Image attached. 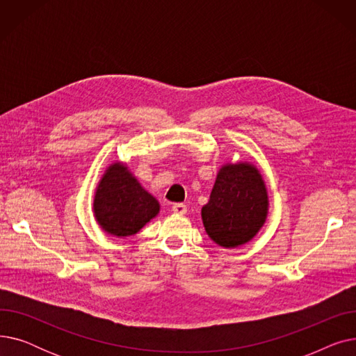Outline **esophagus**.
Instances as JSON below:
<instances>
[{
    "label": "esophagus",
    "mask_w": 356,
    "mask_h": 356,
    "mask_svg": "<svg viewBox=\"0 0 356 356\" xmlns=\"http://www.w3.org/2000/svg\"><path fill=\"white\" fill-rule=\"evenodd\" d=\"M172 211L176 213V215H184L186 212H188V207H186L184 203H175L172 207Z\"/></svg>",
    "instance_id": "34e87169"
}]
</instances>
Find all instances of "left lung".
I'll use <instances>...</instances> for the list:
<instances>
[{
	"label": "left lung",
	"mask_w": 356,
	"mask_h": 356,
	"mask_svg": "<svg viewBox=\"0 0 356 356\" xmlns=\"http://www.w3.org/2000/svg\"><path fill=\"white\" fill-rule=\"evenodd\" d=\"M268 192L263 175L250 161H228L219 167L202 222L208 236L222 248L247 244L264 227Z\"/></svg>",
	"instance_id": "obj_1"
}]
</instances>
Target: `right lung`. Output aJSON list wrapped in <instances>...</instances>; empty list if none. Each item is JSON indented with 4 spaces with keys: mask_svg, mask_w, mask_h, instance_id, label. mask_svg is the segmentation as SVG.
Returning <instances> with one entry per match:
<instances>
[{
    "mask_svg": "<svg viewBox=\"0 0 356 356\" xmlns=\"http://www.w3.org/2000/svg\"><path fill=\"white\" fill-rule=\"evenodd\" d=\"M92 211L105 234L125 238L136 235L156 218L160 203L143 188L125 163L114 161L97 184Z\"/></svg>",
    "mask_w": 356,
    "mask_h": 356,
    "instance_id": "obj_1",
    "label": "right lung"
}]
</instances>
